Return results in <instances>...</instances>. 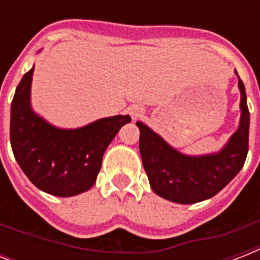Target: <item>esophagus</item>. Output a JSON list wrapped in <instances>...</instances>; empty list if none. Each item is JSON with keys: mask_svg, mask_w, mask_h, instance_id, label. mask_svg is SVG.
Here are the masks:
<instances>
[{"mask_svg": "<svg viewBox=\"0 0 260 260\" xmlns=\"http://www.w3.org/2000/svg\"><path fill=\"white\" fill-rule=\"evenodd\" d=\"M143 113H144V109L140 108V106L135 105L129 108V114H131V117L134 118V120H136V118H139L140 116H143Z\"/></svg>", "mask_w": 260, "mask_h": 260, "instance_id": "obj_1", "label": "esophagus"}]
</instances>
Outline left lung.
<instances>
[{"label": "left lung", "mask_w": 260, "mask_h": 260, "mask_svg": "<svg viewBox=\"0 0 260 260\" xmlns=\"http://www.w3.org/2000/svg\"><path fill=\"white\" fill-rule=\"evenodd\" d=\"M238 74V73H236ZM242 117L238 131L217 154L189 156L169 146L142 121L139 150L151 189L177 204H196L213 197L242 170L248 152L250 110L242 79L239 78Z\"/></svg>", "instance_id": "8db88e82"}]
</instances>
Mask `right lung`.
<instances>
[{
  "label": "right lung",
  "instance_id": "obj_1",
  "mask_svg": "<svg viewBox=\"0 0 260 260\" xmlns=\"http://www.w3.org/2000/svg\"><path fill=\"white\" fill-rule=\"evenodd\" d=\"M34 67L24 74L10 106V144L18 166L38 189L58 197L89 190L101 170L106 147L126 116L100 118L78 129H60L30 108Z\"/></svg>",
  "mask_w": 260,
  "mask_h": 260
}]
</instances>
